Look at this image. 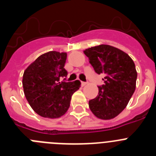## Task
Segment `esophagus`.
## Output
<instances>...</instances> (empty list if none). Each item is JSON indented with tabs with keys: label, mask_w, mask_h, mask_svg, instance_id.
Segmentation results:
<instances>
[{
	"label": "esophagus",
	"mask_w": 156,
	"mask_h": 156,
	"mask_svg": "<svg viewBox=\"0 0 156 156\" xmlns=\"http://www.w3.org/2000/svg\"><path fill=\"white\" fill-rule=\"evenodd\" d=\"M81 83H82L83 86H85V85L87 84V82H81Z\"/></svg>",
	"instance_id": "34e87169"
}]
</instances>
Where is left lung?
<instances>
[{"label":"left lung","mask_w":156,"mask_h":156,"mask_svg":"<svg viewBox=\"0 0 156 156\" xmlns=\"http://www.w3.org/2000/svg\"><path fill=\"white\" fill-rule=\"evenodd\" d=\"M98 74L105 76L98 94L89 101V108L101 119H111L124 109L136 88L137 73L132 58L110 45L91 47L83 51Z\"/></svg>","instance_id":"obj_1"}]
</instances>
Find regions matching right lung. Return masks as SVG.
<instances>
[{"label":"right lung","instance_id":"obj_1","mask_svg":"<svg viewBox=\"0 0 156 156\" xmlns=\"http://www.w3.org/2000/svg\"><path fill=\"white\" fill-rule=\"evenodd\" d=\"M66 58V52H47L25 70V96L34 111L41 116L55 119L64 115L69 108L72 95L80 87L79 80L61 81L68 74L64 68Z\"/></svg>","mask_w":156,"mask_h":156}]
</instances>
